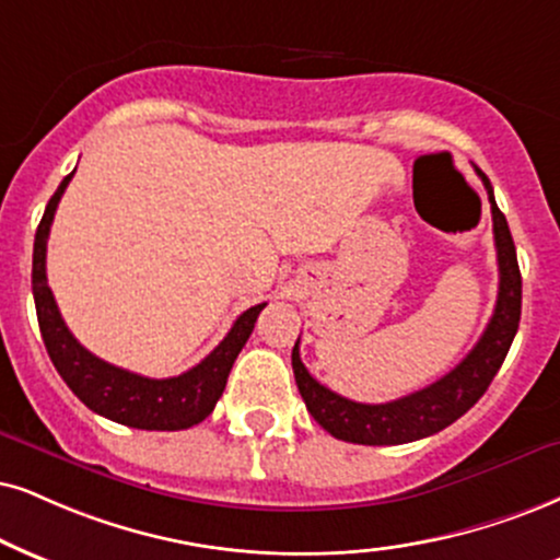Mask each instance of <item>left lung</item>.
I'll return each mask as SVG.
<instances>
[{"instance_id": "left-lung-1", "label": "left lung", "mask_w": 560, "mask_h": 560, "mask_svg": "<svg viewBox=\"0 0 560 560\" xmlns=\"http://www.w3.org/2000/svg\"><path fill=\"white\" fill-rule=\"evenodd\" d=\"M475 171L486 184L488 202H491L495 257H499V299H495L493 316L488 322L486 332L457 369H452L446 376H441L439 382L425 386V389L384 405L353 402V399L340 397L337 392L316 382L303 365L299 342H295L291 355L295 384H299L303 402H306L316 423L327 433H332L335 439L365 446H392L433 436V433L444 431L446 425L465 416L486 395L493 376L499 374L503 358H506L514 342L516 329H520L522 275L520 265H516L512 231H509L506 218L495 205L493 186L480 168Z\"/></svg>"}]
</instances>
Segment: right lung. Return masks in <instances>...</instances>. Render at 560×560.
Listing matches in <instances>:
<instances>
[{"instance_id":"obj_1","label":"right lung","mask_w":560,"mask_h":560,"mask_svg":"<svg viewBox=\"0 0 560 560\" xmlns=\"http://www.w3.org/2000/svg\"><path fill=\"white\" fill-rule=\"evenodd\" d=\"M74 171L65 176L54 197L48 199L44 218H40L36 231V244H33V299H36L38 327L44 345L51 358L54 369L65 378V384L80 402L98 416L114 420V423L142 428V431H184L210 416L215 410L220 395H223L228 374H231L233 361H236L241 348H244L248 335H252L254 322L267 303L246 308L244 314L233 322L231 332L225 340L182 376L174 378H148L132 371H124L119 365L101 361L90 350L74 340L65 319H61L57 301H54L51 288L46 282V241L51 231L54 212L67 184L72 182Z\"/></svg>"}]
</instances>
